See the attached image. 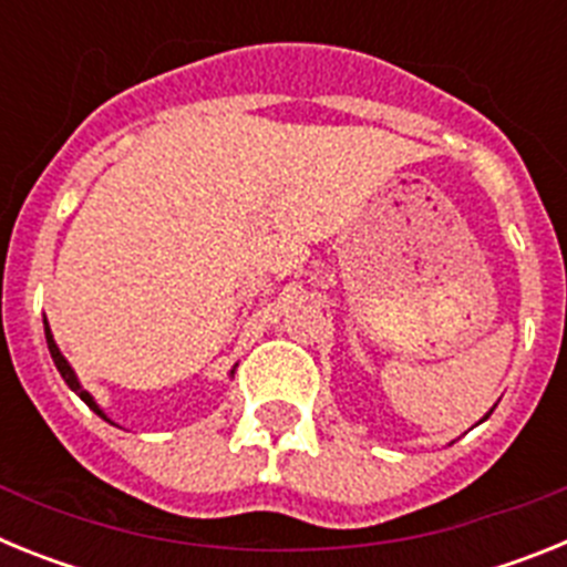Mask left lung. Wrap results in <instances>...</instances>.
Listing matches in <instances>:
<instances>
[{
  "mask_svg": "<svg viewBox=\"0 0 567 567\" xmlns=\"http://www.w3.org/2000/svg\"><path fill=\"white\" fill-rule=\"evenodd\" d=\"M488 414H491V412H488ZM488 414H485V417H488ZM485 417H483V420H485Z\"/></svg>",
  "mask_w": 567,
  "mask_h": 567,
  "instance_id": "1",
  "label": "left lung"
}]
</instances>
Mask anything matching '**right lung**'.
<instances>
[{
    "label": "right lung",
    "instance_id": "right-lung-1",
    "mask_svg": "<svg viewBox=\"0 0 567 567\" xmlns=\"http://www.w3.org/2000/svg\"><path fill=\"white\" fill-rule=\"evenodd\" d=\"M44 338H48V349H50V358H53V363H56V369H59V374H62L64 378V383L70 385V389H73V392L79 394V398L84 400V403L90 405V409H93V412L99 414V417H104L107 420V414L102 412V409H99L96 405V400L90 398V392H84L82 389V383H79V378H76V372H73V369H70V363L68 360H64V354L59 352V346H56V340H53V334H50V327H48V320H44Z\"/></svg>",
    "mask_w": 567,
    "mask_h": 567
}]
</instances>
